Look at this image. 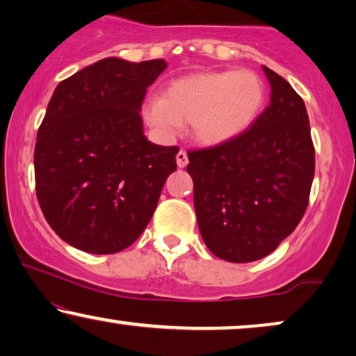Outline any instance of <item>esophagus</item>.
<instances>
[{"label": "esophagus", "mask_w": 356, "mask_h": 356, "mask_svg": "<svg viewBox=\"0 0 356 356\" xmlns=\"http://www.w3.org/2000/svg\"><path fill=\"white\" fill-rule=\"evenodd\" d=\"M175 161H177V165L179 168H186V165L188 164V158H187V153L186 151H179L177 154H175Z\"/></svg>", "instance_id": "1"}]
</instances>
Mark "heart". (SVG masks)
<instances>
[{"instance_id": "heart-1", "label": "heart", "mask_w": 356, "mask_h": 356, "mask_svg": "<svg viewBox=\"0 0 356 356\" xmlns=\"http://www.w3.org/2000/svg\"><path fill=\"white\" fill-rule=\"evenodd\" d=\"M265 101V84L252 71H208L172 81L163 97H149L145 120L165 136L191 123L203 146L229 143L249 130Z\"/></svg>"}]
</instances>
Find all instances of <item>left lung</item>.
Returning a JSON list of instances; mask_svg holds the SVG:
<instances>
[{
    "label": "left lung",
    "instance_id": "1",
    "mask_svg": "<svg viewBox=\"0 0 356 356\" xmlns=\"http://www.w3.org/2000/svg\"><path fill=\"white\" fill-rule=\"evenodd\" d=\"M270 104L229 143L188 151L198 229L226 262L272 254L300 225L314 179V145L306 106L267 66Z\"/></svg>",
    "mask_w": 356,
    "mask_h": 356
}]
</instances>
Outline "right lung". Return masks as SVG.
<instances>
[{"instance_id": "right-lung-1", "label": "right lung", "mask_w": 356, "mask_h": 356, "mask_svg": "<svg viewBox=\"0 0 356 356\" xmlns=\"http://www.w3.org/2000/svg\"><path fill=\"white\" fill-rule=\"evenodd\" d=\"M168 68L108 56L56 86L37 134L35 192L65 243L89 254H115L135 243L177 169V146L143 135L146 89Z\"/></svg>"}]
</instances>
